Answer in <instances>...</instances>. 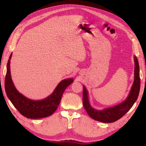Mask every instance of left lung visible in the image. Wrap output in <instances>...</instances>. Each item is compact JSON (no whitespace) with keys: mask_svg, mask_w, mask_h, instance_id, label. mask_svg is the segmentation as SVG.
<instances>
[{"mask_svg":"<svg viewBox=\"0 0 146 146\" xmlns=\"http://www.w3.org/2000/svg\"><path fill=\"white\" fill-rule=\"evenodd\" d=\"M135 71L134 81L131 90L126 100L116 106L106 108L104 110H97L93 108L89 104L88 93L83 86V104L86 112L93 119L104 123H111L115 122L122 117L131 109L133 105L137 100L141 86L140 76H139V66L137 58L134 57Z\"/></svg>","mask_w":146,"mask_h":146,"instance_id":"left-lung-1","label":"left lung"}]
</instances>
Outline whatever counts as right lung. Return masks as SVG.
<instances>
[{"mask_svg": "<svg viewBox=\"0 0 146 146\" xmlns=\"http://www.w3.org/2000/svg\"><path fill=\"white\" fill-rule=\"evenodd\" d=\"M8 60L5 78V90L12 104L23 115L28 119H41L50 116L56 110L65 89L73 82L72 78L63 80L59 83L54 92L44 100H32L19 93L13 84L11 76L10 60Z\"/></svg>", "mask_w": 146, "mask_h": 146, "instance_id": "add662e5", "label": "right lung"}]
</instances>
